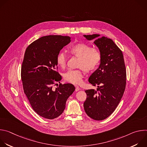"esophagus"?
Masks as SVG:
<instances>
[{
    "instance_id": "obj_1",
    "label": "esophagus",
    "mask_w": 147,
    "mask_h": 147,
    "mask_svg": "<svg viewBox=\"0 0 147 147\" xmlns=\"http://www.w3.org/2000/svg\"><path fill=\"white\" fill-rule=\"evenodd\" d=\"M75 87H76V91H78L80 90V88L78 86H75Z\"/></svg>"
}]
</instances>
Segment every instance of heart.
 I'll list each match as a JSON object with an SVG mask.
<instances>
[{
    "instance_id": "b5f03b06",
    "label": "heart",
    "mask_w": 147,
    "mask_h": 147,
    "mask_svg": "<svg viewBox=\"0 0 147 147\" xmlns=\"http://www.w3.org/2000/svg\"><path fill=\"white\" fill-rule=\"evenodd\" d=\"M70 52L78 57L76 70H69L64 73V80L70 83L78 84L81 81L83 71L91 73L95 70L100 64L101 53L96 49L82 42L77 43L71 45L69 49ZM56 63L61 69H65L67 63V57L64 52H60L56 57Z\"/></svg>"
}]
</instances>
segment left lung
I'll use <instances>...</instances> for the list:
<instances>
[{
  "mask_svg": "<svg viewBox=\"0 0 147 147\" xmlns=\"http://www.w3.org/2000/svg\"><path fill=\"white\" fill-rule=\"evenodd\" d=\"M94 43L101 53L99 67L90 76L88 81L94 89L85 91L87 99L84 108L87 115L95 120L109 117L116 109L125 90L126 70L121 51L110 38L99 34L83 35Z\"/></svg>",
  "mask_w": 147,
  "mask_h": 147,
  "instance_id": "8db88e82",
  "label": "left lung"
}]
</instances>
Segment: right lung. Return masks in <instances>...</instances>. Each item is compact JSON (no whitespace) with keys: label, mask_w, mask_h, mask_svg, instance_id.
Here are the masks:
<instances>
[{"label":"right lung","mask_w":147,"mask_h":147,"mask_svg":"<svg viewBox=\"0 0 147 147\" xmlns=\"http://www.w3.org/2000/svg\"><path fill=\"white\" fill-rule=\"evenodd\" d=\"M70 41L68 36H44L31 43L24 53L21 70L24 92L33 110L45 119H53L63 112L75 90L69 83L53 88L61 79L57 71V56Z\"/></svg>","instance_id":"1"}]
</instances>
